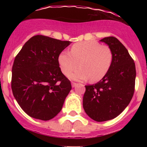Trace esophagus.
<instances>
[{
  "label": "esophagus",
  "instance_id": "34e87169",
  "mask_svg": "<svg viewBox=\"0 0 147 147\" xmlns=\"http://www.w3.org/2000/svg\"><path fill=\"white\" fill-rule=\"evenodd\" d=\"M71 85H72L73 88H74V87H76V85H77V83H76V82H71Z\"/></svg>",
  "mask_w": 147,
  "mask_h": 147
}]
</instances>
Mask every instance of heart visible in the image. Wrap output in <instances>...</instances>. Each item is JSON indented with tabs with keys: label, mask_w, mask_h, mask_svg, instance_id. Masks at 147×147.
I'll use <instances>...</instances> for the list:
<instances>
[{
	"label": "heart",
	"mask_w": 147,
	"mask_h": 147,
	"mask_svg": "<svg viewBox=\"0 0 147 147\" xmlns=\"http://www.w3.org/2000/svg\"><path fill=\"white\" fill-rule=\"evenodd\" d=\"M113 59V51L107 45L95 41L77 42L71 47V52L62 51L58 57L61 70L68 74L80 64V67L69 74L71 80L98 82L107 74Z\"/></svg>",
	"instance_id": "b5f03b06"
}]
</instances>
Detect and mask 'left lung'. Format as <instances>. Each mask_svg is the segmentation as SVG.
Wrapping results in <instances>:
<instances>
[{
	"label": "left lung",
	"mask_w": 147,
	"mask_h": 147,
	"mask_svg": "<svg viewBox=\"0 0 147 147\" xmlns=\"http://www.w3.org/2000/svg\"><path fill=\"white\" fill-rule=\"evenodd\" d=\"M113 54L107 74L94 85H86L83 108L96 121L111 120L120 115L130 102L135 89V62L124 45L114 37L102 39Z\"/></svg>",
	"instance_id": "obj_1"
}]
</instances>
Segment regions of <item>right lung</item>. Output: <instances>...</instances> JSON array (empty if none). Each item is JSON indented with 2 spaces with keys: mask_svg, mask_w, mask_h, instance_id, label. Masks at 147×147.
Returning <instances> with one entry per match:
<instances>
[{
  "mask_svg": "<svg viewBox=\"0 0 147 147\" xmlns=\"http://www.w3.org/2000/svg\"><path fill=\"white\" fill-rule=\"evenodd\" d=\"M71 43L36 35L16 56L11 90L20 107L31 117L49 121L62 110L71 85L61 71L58 57Z\"/></svg>",
  "mask_w": 147,
  "mask_h": 147,
  "instance_id": "add662e5",
  "label": "right lung"
}]
</instances>
